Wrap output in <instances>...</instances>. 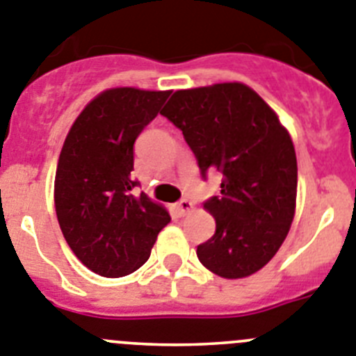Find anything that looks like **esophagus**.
<instances>
[{
  "label": "esophagus",
  "instance_id": "1",
  "mask_svg": "<svg viewBox=\"0 0 356 356\" xmlns=\"http://www.w3.org/2000/svg\"><path fill=\"white\" fill-rule=\"evenodd\" d=\"M192 208H194V204H192V201L188 200H181L178 201V204H176V211L184 217V215H187L188 211H192Z\"/></svg>",
  "mask_w": 356,
  "mask_h": 356
}]
</instances>
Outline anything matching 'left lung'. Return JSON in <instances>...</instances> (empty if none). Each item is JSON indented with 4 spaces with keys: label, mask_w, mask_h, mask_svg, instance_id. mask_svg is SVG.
<instances>
[{
    "label": "left lung",
    "mask_w": 356,
    "mask_h": 356,
    "mask_svg": "<svg viewBox=\"0 0 356 356\" xmlns=\"http://www.w3.org/2000/svg\"><path fill=\"white\" fill-rule=\"evenodd\" d=\"M181 130L203 178L220 175V194L204 203L215 234L197 257L215 275L242 279L261 270L295 217V146L275 111L242 83L178 90L161 111Z\"/></svg>",
    "instance_id": "8db88e82"
}]
</instances>
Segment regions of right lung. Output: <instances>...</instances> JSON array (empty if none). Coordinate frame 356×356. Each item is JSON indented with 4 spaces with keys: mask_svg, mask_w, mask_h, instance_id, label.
Returning a JSON list of instances; mask_svg holds the SVG:
<instances>
[{
    "mask_svg": "<svg viewBox=\"0 0 356 356\" xmlns=\"http://www.w3.org/2000/svg\"><path fill=\"white\" fill-rule=\"evenodd\" d=\"M171 91L111 88L72 125L58 161L54 207L77 259L102 277L141 268L171 217L134 180V143Z\"/></svg>",
    "mask_w": 356,
    "mask_h": 356,
    "instance_id": "add662e5",
    "label": "right lung"
}]
</instances>
